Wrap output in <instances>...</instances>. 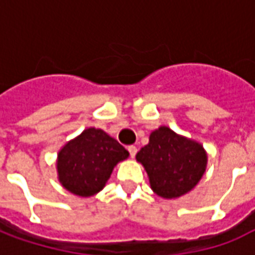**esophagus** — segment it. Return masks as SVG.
Listing matches in <instances>:
<instances>
[{
  "instance_id": "34e87169",
  "label": "esophagus",
  "mask_w": 255,
  "mask_h": 255,
  "mask_svg": "<svg viewBox=\"0 0 255 255\" xmlns=\"http://www.w3.org/2000/svg\"><path fill=\"white\" fill-rule=\"evenodd\" d=\"M128 151H129V155L133 158L135 154H136V151H138V149H136L135 146H129V147H128Z\"/></svg>"
}]
</instances>
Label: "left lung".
Instances as JSON below:
<instances>
[{"label": "left lung", "instance_id": "left-lung-1", "mask_svg": "<svg viewBox=\"0 0 255 255\" xmlns=\"http://www.w3.org/2000/svg\"><path fill=\"white\" fill-rule=\"evenodd\" d=\"M136 161L143 165L151 190L158 197L175 199L202 179L208 153L197 140L161 126L150 133L149 143L139 150Z\"/></svg>", "mask_w": 255, "mask_h": 255}]
</instances>
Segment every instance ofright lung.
<instances>
[{
	"label": "right lung",
	"instance_id": "obj_1",
	"mask_svg": "<svg viewBox=\"0 0 255 255\" xmlns=\"http://www.w3.org/2000/svg\"><path fill=\"white\" fill-rule=\"evenodd\" d=\"M127 150L101 128H86L57 153L58 182L78 197L89 198L102 190L115 166L127 160Z\"/></svg>",
	"mask_w": 255,
	"mask_h": 255
}]
</instances>
